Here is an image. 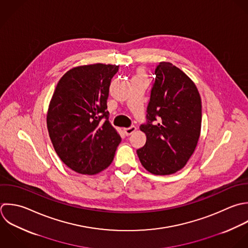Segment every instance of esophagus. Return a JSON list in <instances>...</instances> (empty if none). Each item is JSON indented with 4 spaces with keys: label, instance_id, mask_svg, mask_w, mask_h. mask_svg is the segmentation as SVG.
Masks as SVG:
<instances>
[{
    "label": "esophagus",
    "instance_id": "obj_1",
    "mask_svg": "<svg viewBox=\"0 0 248 248\" xmlns=\"http://www.w3.org/2000/svg\"><path fill=\"white\" fill-rule=\"evenodd\" d=\"M134 131H136V126H134V125H131V126H129V127H127V128H124V134L125 135H130V134H132Z\"/></svg>",
    "mask_w": 248,
    "mask_h": 248
}]
</instances>
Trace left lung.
I'll return each instance as SVG.
<instances>
[{"label":"left lung","mask_w":248,"mask_h":248,"mask_svg":"<svg viewBox=\"0 0 248 248\" xmlns=\"http://www.w3.org/2000/svg\"><path fill=\"white\" fill-rule=\"evenodd\" d=\"M155 83L147 107V136L137 150L140 162L155 175H170L185 167L197 146L202 123V103L193 81L171 62L155 70Z\"/></svg>","instance_id":"obj_1"}]
</instances>
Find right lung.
I'll return each mask as SVG.
<instances>
[{
  "instance_id": "obj_1",
  "label": "right lung",
  "mask_w": 248,
  "mask_h": 248,
  "mask_svg": "<svg viewBox=\"0 0 248 248\" xmlns=\"http://www.w3.org/2000/svg\"><path fill=\"white\" fill-rule=\"evenodd\" d=\"M119 65L94 63L68 70L59 81L47 113V128L61 160L94 175L113 161L120 134L109 123L107 98Z\"/></svg>"
}]
</instances>
